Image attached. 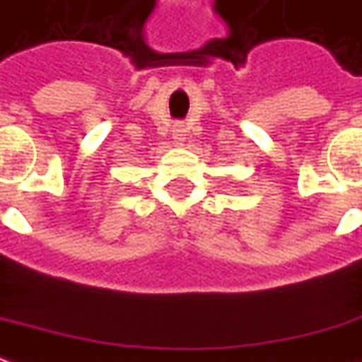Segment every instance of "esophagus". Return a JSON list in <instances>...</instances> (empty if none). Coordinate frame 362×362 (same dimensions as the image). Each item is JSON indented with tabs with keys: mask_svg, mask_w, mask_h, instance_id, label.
<instances>
[{
	"mask_svg": "<svg viewBox=\"0 0 362 362\" xmlns=\"http://www.w3.org/2000/svg\"><path fill=\"white\" fill-rule=\"evenodd\" d=\"M173 139H177V141H183L185 139V125L183 123H175V127H173Z\"/></svg>",
	"mask_w": 362,
	"mask_h": 362,
	"instance_id": "esophagus-1",
	"label": "esophagus"
}]
</instances>
